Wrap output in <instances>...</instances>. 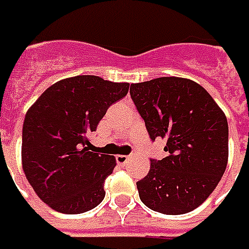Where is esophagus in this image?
Here are the masks:
<instances>
[{
	"instance_id": "1",
	"label": "esophagus",
	"mask_w": 249,
	"mask_h": 249,
	"mask_svg": "<svg viewBox=\"0 0 249 249\" xmlns=\"http://www.w3.org/2000/svg\"><path fill=\"white\" fill-rule=\"evenodd\" d=\"M128 160H130V157L128 156H122V154L116 156V162H118L119 165H124V163H126Z\"/></svg>"
}]
</instances>
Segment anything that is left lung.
Returning <instances> with one entry per match:
<instances>
[{"mask_svg":"<svg viewBox=\"0 0 249 249\" xmlns=\"http://www.w3.org/2000/svg\"><path fill=\"white\" fill-rule=\"evenodd\" d=\"M130 95L150 138L169 156L151 160L137 182L139 198L163 214L192 212L211 196L228 163V122L205 88L184 77L131 84Z\"/></svg>","mask_w":249,"mask_h":249,"instance_id":"8db88e82","label":"left lung"}]
</instances>
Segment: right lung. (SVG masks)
<instances>
[{
	"label": "right lung",
	"instance_id": "right-lung-1",
	"mask_svg": "<svg viewBox=\"0 0 249 249\" xmlns=\"http://www.w3.org/2000/svg\"><path fill=\"white\" fill-rule=\"evenodd\" d=\"M128 87L92 75L68 77L47 88L28 110L22 169L36 195L52 209L77 214L103 201L105 181L116 161L89 151L88 137Z\"/></svg>",
	"mask_w": 249,
	"mask_h": 249
}]
</instances>
